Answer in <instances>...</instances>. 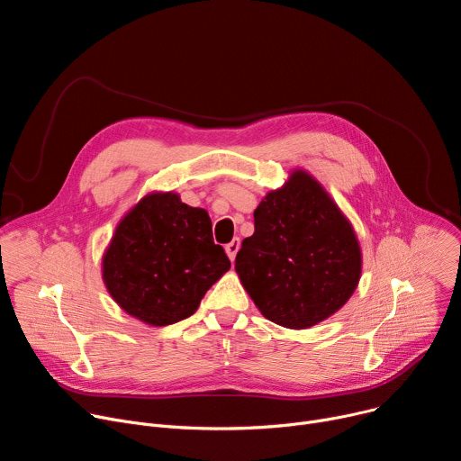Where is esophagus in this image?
Masks as SVG:
<instances>
[{
    "mask_svg": "<svg viewBox=\"0 0 461 461\" xmlns=\"http://www.w3.org/2000/svg\"><path fill=\"white\" fill-rule=\"evenodd\" d=\"M239 248H240V239H239V237H235L230 244H226V253H228V257H230V260H231V262L235 260Z\"/></svg>",
    "mask_w": 461,
    "mask_h": 461,
    "instance_id": "1",
    "label": "esophagus"
}]
</instances>
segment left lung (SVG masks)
Masks as SVG:
<instances>
[{
    "label": "left lung",
    "mask_w": 461,
    "mask_h": 461,
    "mask_svg": "<svg viewBox=\"0 0 461 461\" xmlns=\"http://www.w3.org/2000/svg\"><path fill=\"white\" fill-rule=\"evenodd\" d=\"M235 272L267 319L304 330L334 315L361 277V248L350 221L304 169L270 191L253 212Z\"/></svg>",
    "instance_id": "1"
}]
</instances>
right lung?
I'll return each instance as SVG.
<instances>
[{"instance_id":"obj_1","label":"right lung","mask_w":461,"mask_h":461,"mask_svg":"<svg viewBox=\"0 0 461 461\" xmlns=\"http://www.w3.org/2000/svg\"><path fill=\"white\" fill-rule=\"evenodd\" d=\"M230 267L206 210L184 204L173 191H153L118 222L102 279L125 313L167 326L193 315Z\"/></svg>"}]
</instances>
